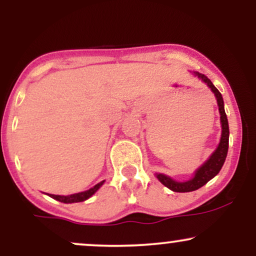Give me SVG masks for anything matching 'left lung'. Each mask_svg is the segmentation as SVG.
Listing matches in <instances>:
<instances>
[{"instance_id":"left-lung-1","label":"left lung","mask_w":256,"mask_h":256,"mask_svg":"<svg viewBox=\"0 0 256 256\" xmlns=\"http://www.w3.org/2000/svg\"><path fill=\"white\" fill-rule=\"evenodd\" d=\"M194 74L201 79L202 82H204L208 85V88L214 92V96H216L219 107L220 122H222V137H220V143L218 148L216 149V152L210 155V158L206 161L204 165L200 167L198 170H196L195 176L190 180L176 182L174 179L168 177V176L162 174V173H156V178L158 180L174 192H194V190H198L201 186H204L206 183H208L210 179L216 177L220 170H222V165H224L228 149V134H230V131H228V116H226L224 110V101H222V94L219 92V90L214 86L212 82L206 77L204 74L198 72H194Z\"/></svg>"}]
</instances>
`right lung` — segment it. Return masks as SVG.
<instances>
[{
  "label": "right lung",
  "mask_w": 256,
  "mask_h": 256,
  "mask_svg": "<svg viewBox=\"0 0 256 256\" xmlns=\"http://www.w3.org/2000/svg\"><path fill=\"white\" fill-rule=\"evenodd\" d=\"M104 183V180L100 182L98 184H96L95 186H92L91 189L86 190V192H78V194H73V195H68V196H61V195H49L50 198L58 200V201L60 202H64V204H74V202H83L85 200H88L91 196L94 195L100 188L102 186V184Z\"/></svg>",
  "instance_id": "add662e5"
}]
</instances>
